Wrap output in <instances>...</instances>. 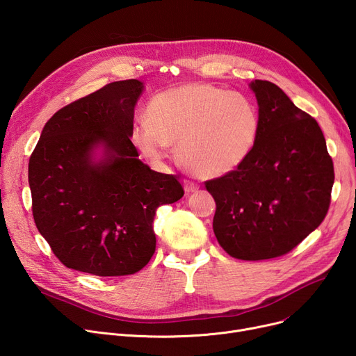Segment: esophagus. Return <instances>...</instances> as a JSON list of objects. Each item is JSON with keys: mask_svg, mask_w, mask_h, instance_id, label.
Masks as SVG:
<instances>
[{"mask_svg": "<svg viewBox=\"0 0 356 356\" xmlns=\"http://www.w3.org/2000/svg\"><path fill=\"white\" fill-rule=\"evenodd\" d=\"M183 186H184V192L186 193H193L196 191H199V184L196 181H192V180H183Z\"/></svg>", "mask_w": 356, "mask_h": 356, "instance_id": "esophagus-1", "label": "esophagus"}]
</instances>
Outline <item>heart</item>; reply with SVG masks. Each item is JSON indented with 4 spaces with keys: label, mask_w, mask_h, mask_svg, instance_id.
Here are the masks:
<instances>
[{
    "label": "heart",
    "mask_w": 356,
    "mask_h": 356,
    "mask_svg": "<svg viewBox=\"0 0 356 356\" xmlns=\"http://www.w3.org/2000/svg\"><path fill=\"white\" fill-rule=\"evenodd\" d=\"M145 117L147 122L131 129L140 152L161 161L177 143L180 161L202 177L234 172L251 154L259 133L258 109L247 97L204 82L156 93Z\"/></svg>",
    "instance_id": "1"
}]
</instances>
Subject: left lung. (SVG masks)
<instances>
[{
    "label": "left lung",
    "mask_w": 356,
    "mask_h": 356,
    "mask_svg": "<svg viewBox=\"0 0 356 356\" xmlns=\"http://www.w3.org/2000/svg\"><path fill=\"white\" fill-rule=\"evenodd\" d=\"M259 133L234 172L204 181L216 202L213 232L231 257H282L323 222L334 181L319 124L268 81L251 82Z\"/></svg>",
    "instance_id": "8db88e82"
}]
</instances>
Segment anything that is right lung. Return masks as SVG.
Returning <instances> with one entry per match:
<instances>
[{
	"label": "right lung",
	"instance_id": "add662e5",
	"mask_svg": "<svg viewBox=\"0 0 356 356\" xmlns=\"http://www.w3.org/2000/svg\"><path fill=\"white\" fill-rule=\"evenodd\" d=\"M143 89L137 79L112 82L63 106L31 153L35 227L67 268L99 277L140 271L156 251L157 208L184 195L179 177L152 170L131 141ZM98 145L106 156L93 162Z\"/></svg>",
	"mask_w": 356,
	"mask_h": 356
}]
</instances>
